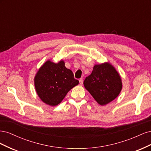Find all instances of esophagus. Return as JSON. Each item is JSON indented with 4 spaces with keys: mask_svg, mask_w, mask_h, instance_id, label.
Wrapping results in <instances>:
<instances>
[{
    "mask_svg": "<svg viewBox=\"0 0 151 151\" xmlns=\"http://www.w3.org/2000/svg\"><path fill=\"white\" fill-rule=\"evenodd\" d=\"M79 84L81 85H82V84H83V79H79Z\"/></svg>",
    "mask_w": 151,
    "mask_h": 151,
    "instance_id": "esophagus-1",
    "label": "esophagus"
}]
</instances>
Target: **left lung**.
I'll use <instances>...</instances> for the list:
<instances>
[{"instance_id": "1", "label": "left lung", "mask_w": 151, "mask_h": 151, "mask_svg": "<svg viewBox=\"0 0 151 151\" xmlns=\"http://www.w3.org/2000/svg\"><path fill=\"white\" fill-rule=\"evenodd\" d=\"M84 85L101 105L115 99L122 88L120 75L108 63L94 65L91 74L85 79Z\"/></svg>"}]
</instances>
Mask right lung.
Listing matches in <instances>:
<instances>
[{"instance_id": "right-lung-1", "label": "right lung", "mask_w": 151, "mask_h": 151, "mask_svg": "<svg viewBox=\"0 0 151 151\" xmlns=\"http://www.w3.org/2000/svg\"><path fill=\"white\" fill-rule=\"evenodd\" d=\"M79 84L74 74L65 67L63 61L55 63L50 60L45 63L36 74L35 86L40 99L50 106H56L67 93Z\"/></svg>"}]
</instances>
